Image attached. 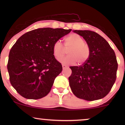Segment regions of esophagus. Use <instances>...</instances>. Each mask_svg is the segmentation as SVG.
I'll return each instance as SVG.
<instances>
[{"instance_id":"esophagus-1","label":"esophagus","mask_w":125,"mask_h":125,"mask_svg":"<svg viewBox=\"0 0 125 125\" xmlns=\"http://www.w3.org/2000/svg\"><path fill=\"white\" fill-rule=\"evenodd\" d=\"M67 67V65H65V64H62V68H63V69H65V68H66Z\"/></svg>"}]
</instances>
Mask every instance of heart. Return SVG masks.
I'll return each mask as SVG.
<instances>
[{
	"instance_id": "obj_1",
	"label": "heart",
	"mask_w": 125,
	"mask_h": 125,
	"mask_svg": "<svg viewBox=\"0 0 125 125\" xmlns=\"http://www.w3.org/2000/svg\"><path fill=\"white\" fill-rule=\"evenodd\" d=\"M68 50V56L62 58L65 53V50ZM53 54L56 60L64 64H74L78 62V64H83L89 58L90 49L89 46L81 36L75 33H72L65 37L64 39V47L60 41L54 43L52 47Z\"/></svg>"
}]
</instances>
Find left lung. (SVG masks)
<instances>
[{
    "label": "left lung",
    "instance_id": "8db88e82",
    "mask_svg": "<svg viewBox=\"0 0 125 125\" xmlns=\"http://www.w3.org/2000/svg\"><path fill=\"white\" fill-rule=\"evenodd\" d=\"M89 46L90 54L80 66L70 67L71 90L78 98L87 101L102 99L110 92L116 79L118 68L115 52L100 35L90 30H74Z\"/></svg>",
    "mask_w": 125,
    "mask_h": 125
}]
</instances>
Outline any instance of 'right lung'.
Wrapping results in <instances>:
<instances>
[{"label": "right lung", "mask_w": 125, "mask_h": 125, "mask_svg": "<svg viewBox=\"0 0 125 125\" xmlns=\"http://www.w3.org/2000/svg\"><path fill=\"white\" fill-rule=\"evenodd\" d=\"M71 31L39 28L17 40L10 51L7 68L10 83L20 95L36 100L50 93L62 71V64L53 54V45Z\"/></svg>", "instance_id": "1"}]
</instances>
